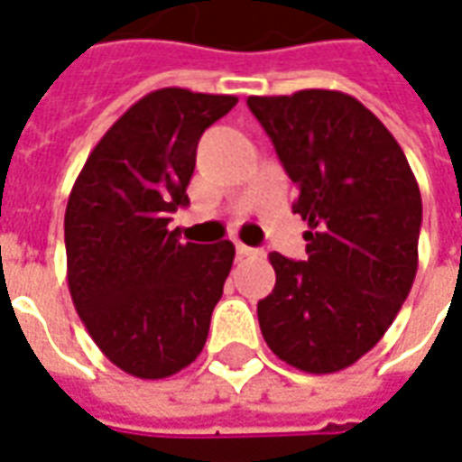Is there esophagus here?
I'll use <instances>...</instances> for the list:
<instances>
[{
    "label": "esophagus",
    "instance_id": "obj_1",
    "mask_svg": "<svg viewBox=\"0 0 462 462\" xmlns=\"http://www.w3.org/2000/svg\"><path fill=\"white\" fill-rule=\"evenodd\" d=\"M236 254H238V258H251V255H255L258 251H255V248H251V245L236 244Z\"/></svg>",
    "mask_w": 462,
    "mask_h": 462
}]
</instances>
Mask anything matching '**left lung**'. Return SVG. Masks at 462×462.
Instances as JSON below:
<instances>
[{
  "mask_svg": "<svg viewBox=\"0 0 462 462\" xmlns=\"http://www.w3.org/2000/svg\"><path fill=\"white\" fill-rule=\"evenodd\" d=\"M308 221L305 261L271 254L265 345L308 374L352 366L392 328L419 268L420 191L379 117L339 90L251 96Z\"/></svg>",
  "mask_w": 462,
  "mask_h": 462,
  "instance_id": "8db88e82",
  "label": "left lung"
}]
</instances>
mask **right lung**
<instances>
[{"instance_id": "1", "label": "right lung", "mask_w": 462, "mask_h": 462, "mask_svg": "<svg viewBox=\"0 0 462 462\" xmlns=\"http://www.w3.org/2000/svg\"><path fill=\"white\" fill-rule=\"evenodd\" d=\"M236 103L187 88L147 93L100 137L70 189V298L97 349L137 379L181 372L207 345L236 248L181 244L167 224L189 204L199 137Z\"/></svg>"}]
</instances>
